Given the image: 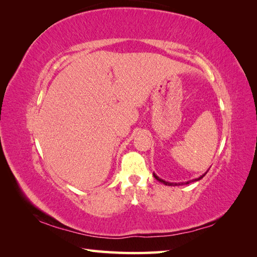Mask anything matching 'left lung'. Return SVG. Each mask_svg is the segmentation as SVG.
<instances>
[{
    "label": "left lung",
    "instance_id": "8db88e82",
    "mask_svg": "<svg viewBox=\"0 0 257 257\" xmlns=\"http://www.w3.org/2000/svg\"><path fill=\"white\" fill-rule=\"evenodd\" d=\"M205 176V173L203 174V176H201V177H199L198 179H194V180H192V181H188V182H182V183H172V182H168V181H165V180H162V179H160L159 177H158L157 176V174H155L154 173V177L158 180V181H159V182H161V183H163V184H166V185H171V187H172V185H182V184H189L190 182H194V181H199V180H201L202 178H203Z\"/></svg>",
    "mask_w": 257,
    "mask_h": 257
}]
</instances>
